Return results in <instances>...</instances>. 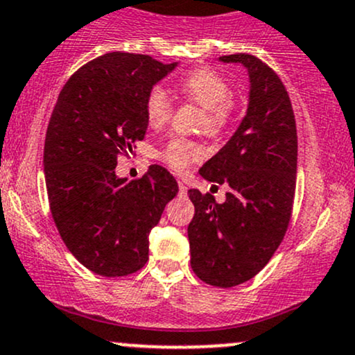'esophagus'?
<instances>
[{"label":"esophagus","mask_w":355,"mask_h":355,"mask_svg":"<svg viewBox=\"0 0 355 355\" xmlns=\"http://www.w3.org/2000/svg\"><path fill=\"white\" fill-rule=\"evenodd\" d=\"M178 191H180V195H187V185L183 182H178Z\"/></svg>","instance_id":"34e87169"}]
</instances>
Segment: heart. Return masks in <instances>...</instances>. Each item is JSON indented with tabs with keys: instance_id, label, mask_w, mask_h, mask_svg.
<instances>
[{
	"instance_id": "b5f03b06",
	"label": "heart",
	"mask_w": 355,
	"mask_h": 355,
	"mask_svg": "<svg viewBox=\"0 0 355 355\" xmlns=\"http://www.w3.org/2000/svg\"><path fill=\"white\" fill-rule=\"evenodd\" d=\"M175 92L183 98L193 101L205 112V130L211 135H218L229 125L234 103H232L230 83L210 68H200L180 76L175 83ZM146 120L152 126H162L168 121L172 103L162 88L150 89L145 100ZM203 150L200 145L185 138H173L162 152V158L172 168L183 172L190 164L200 160Z\"/></svg>"
}]
</instances>
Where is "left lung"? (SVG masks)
<instances>
[{"instance_id": "left-lung-1", "label": "left lung", "mask_w": 355, "mask_h": 355, "mask_svg": "<svg viewBox=\"0 0 355 355\" xmlns=\"http://www.w3.org/2000/svg\"><path fill=\"white\" fill-rule=\"evenodd\" d=\"M218 61L245 68L248 103L230 140L198 170L229 187L225 202L189 190V242L195 275L227 288L259 274L282 242L295 193L297 130L291 98L266 63L245 53Z\"/></svg>"}]
</instances>
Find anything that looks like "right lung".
<instances>
[{
    "mask_svg": "<svg viewBox=\"0 0 355 355\" xmlns=\"http://www.w3.org/2000/svg\"><path fill=\"white\" fill-rule=\"evenodd\" d=\"M178 63L113 51L80 68L60 92L44 140V180L53 220L68 250L103 277H123L148 260V235L178 193L164 166L138 180L118 177L116 158L145 138V100Z\"/></svg>",
    "mask_w": 355,
    "mask_h": 355,
    "instance_id": "obj_1",
    "label": "right lung"
}]
</instances>
